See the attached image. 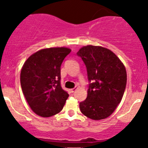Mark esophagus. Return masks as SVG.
<instances>
[{"mask_svg":"<svg viewBox=\"0 0 148 148\" xmlns=\"http://www.w3.org/2000/svg\"><path fill=\"white\" fill-rule=\"evenodd\" d=\"M77 88H72V89H71V93H74V91L77 90Z\"/></svg>","mask_w":148,"mask_h":148,"instance_id":"esophagus-1","label":"esophagus"}]
</instances>
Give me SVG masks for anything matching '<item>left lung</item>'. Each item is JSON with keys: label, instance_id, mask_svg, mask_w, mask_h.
Here are the masks:
<instances>
[{"label": "left lung", "instance_id": "obj_1", "mask_svg": "<svg viewBox=\"0 0 148 148\" xmlns=\"http://www.w3.org/2000/svg\"><path fill=\"white\" fill-rule=\"evenodd\" d=\"M77 55L86 66L90 82L86 99L79 103L81 112L94 121L105 119L115 110L125 92V66L114 52L102 47L85 46Z\"/></svg>", "mask_w": 148, "mask_h": 148}]
</instances>
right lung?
<instances>
[{"label": "right lung", "mask_w": 148, "mask_h": 148, "mask_svg": "<svg viewBox=\"0 0 148 148\" xmlns=\"http://www.w3.org/2000/svg\"><path fill=\"white\" fill-rule=\"evenodd\" d=\"M71 51L66 47L41 49L30 55L22 68L23 94L31 110L41 117L60 112L69 96L60 85V66Z\"/></svg>", "instance_id": "right-lung-1"}]
</instances>
